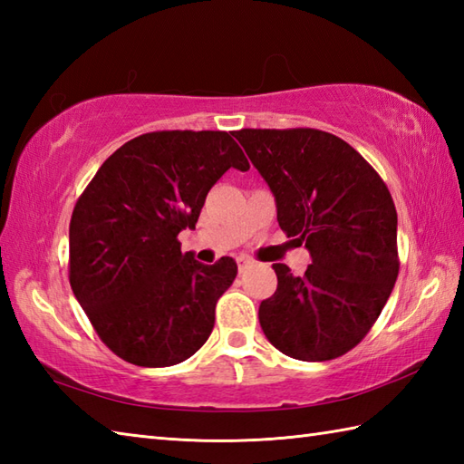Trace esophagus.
<instances>
[{
  "instance_id": "1",
  "label": "esophagus",
  "mask_w": 464,
  "mask_h": 464,
  "mask_svg": "<svg viewBox=\"0 0 464 464\" xmlns=\"http://www.w3.org/2000/svg\"><path fill=\"white\" fill-rule=\"evenodd\" d=\"M253 267V261L249 259V257H237V269H239V273H245L247 269H251Z\"/></svg>"
}]
</instances>
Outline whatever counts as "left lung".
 <instances>
[{
	"label": "left lung",
	"instance_id": "left-lung-1",
	"mask_svg": "<svg viewBox=\"0 0 464 464\" xmlns=\"http://www.w3.org/2000/svg\"><path fill=\"white\" fill-rule=\"evenodd\" d=\"M235 137L271 187L283 233L311 253L301 277L273 265L277 291L259 307L265 337L293 359H337L364 339L395 287L392 197L371 163L333 133L293 127Z\"/></svg>",
	"mask_w": 464,
	"mask_h": 464
}]
</instances>
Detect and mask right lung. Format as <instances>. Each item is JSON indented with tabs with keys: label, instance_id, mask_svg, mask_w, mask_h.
<instances>
[{
	"label": "right lung",
	"instance_id": "1",
	"mask_svg": "<svg viewBox=\"0 0 464 464\" xmlns=\"http://www.w3.org/2000/svg\"><path fill=\"white\" fill-rule=\"evenodd\" d=\"M249 169L227 131H151L107 157L69 223V283L95 333L137 367H171L209 339L237 263L181 253L221 175Z\"/></svg>",
	"mask_w": 464,
	"mask_h": 464
}]
</instances>
